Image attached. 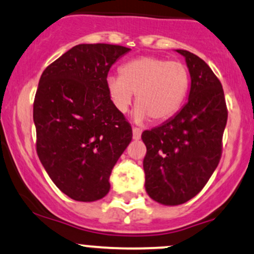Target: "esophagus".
<instances>
[{"label": "esophagus", "mask_w": 254, "mask_h": 254, "mask_svg": "<svg viewBox=\"0 0 254 254\" xmlns=\"http://www.w3.org/2000/svg\"><path fill=\"white\" fill-rule=\"evenodd\" d=\"M140 137H141V129H140V128L133 127V139L138 140V139H140Z\"/></svg>", "instance_id": "34e87169"}]
</instances>
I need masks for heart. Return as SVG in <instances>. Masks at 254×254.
I'll use <instances>...</instances> for the list:
<instances>
[{
    "label": "heart",
    "instance_id": "b5f03b06",
    "mask_svg": "<svg viewBox=\"0 0 254 254\" xmlns=\"http://www.w3.org/2000/svg\"><path fill=\"white\" fill-rule=\"evenodd\" d=\"M190 88V72L181 62L143 56L125 63L120 76L106 78L109 97L120 113H126L133 102L134 120L154 124L165 122L181 110Z\"/></svg>",
    "mask_w": 254,
    "mask_h": 254
}]
</instances>
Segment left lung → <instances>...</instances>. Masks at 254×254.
Wrapping results in <instances>:
<instances>
[{"label":"left lung","mask_w":254,"mask_h":254,"mask_svg":"<svg viewBox=\"0 0 254 254\" xmlns=\"http://www.w3.org/2000/svg\"><path fill=\"white\" fill-rule=\"evenodd\" d=\"M177 52L185 57L191 76L189 99L173 119L141 134L146 192L170 206L187 202L207 184L222 157L228 121L219 78L191 52Z\"/></svg>","instance_id":"8db88e82"}]
</instances>
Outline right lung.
I'll return each mask as SVG.
<instances>
[{"label": "right lung", "mask_w": 254, "mask_h": 254, "mask_svg": "<svg viewBox=\"0 0 254 254\" xmlns=\"http://www.w3.org/2000/svg\"><path fill=\"white\" fill-rule=\"evenodd\" d=\"M129 48L77 45L42 72L34 100L36 151L50 178L72 200L110 190L111 171L132 140V127L106 89L110 67Z\"/></svg>", "instance_id": "obj_1"}]
</instances>
